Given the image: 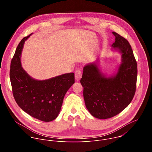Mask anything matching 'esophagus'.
<instances>
[{"label": "esophagus", "mask_w": 152, "mask_h": 152, "mask_svg": "<svg viewBox=\"0 0 152 152\" xmlns=\"http://www.w3.org/2000/svg\"><path fill=\"white\" fill-rule=\"evenodd\" d=\"M75 79L77 81H79L81 77H82V72L80 70H76V71L75 72Z\"/></svg>", "instance_id": "34e87169"}]
</instances>
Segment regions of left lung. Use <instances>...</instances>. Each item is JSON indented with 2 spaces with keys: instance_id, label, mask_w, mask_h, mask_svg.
I'll return each mask as SVG.
<instances>
[{
  "instance_id": "1",
  "label": "left lung",
  "mask_w": 152,
  "mask_h": 152,
  "mask_svg": "<svg viewBox=\"0 0 152 152\" xmlns=\"http://www.w3.org/2000/svg\"><path fill=\"white\" fill-rule=\"evenodd\" d=\"M115 41L112 45L121 54L117 73L106 77L97 63L83 67L80 83L83 87L85 106L90 113L99 119H107L120 113L132 100L137 86V63L128 41L113 32Z\"/></svg>"
}]
</instances>
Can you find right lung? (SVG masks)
<instances>
[{
	"label": "right lung",
	"mask_w": 152,
	"mask_h": 152,
	"mask_svg": "<svg viewBox=\"0 0 152 152\" xmlns=\"http://www.w3.org/2000/svg\"><path fill=\"white\" fill-rule=\"evenodd\" d=\"M31 35L20 42L11 61L10 76L12 94L25 113L49 122L58 117L65 94L75 83V74L66 73L43 80L32 78L21 67L20 61L24 42Z\"/></svg>",
	"instance_id": "1"
}]
</instances>
